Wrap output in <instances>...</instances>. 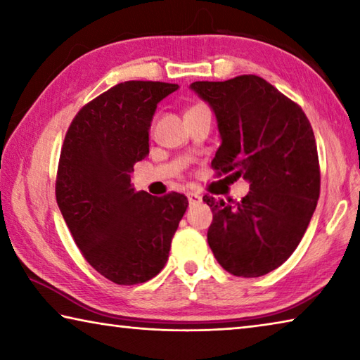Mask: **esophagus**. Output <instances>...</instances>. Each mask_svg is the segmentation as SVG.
I'll return each mask as SVG.
<instances>
[{
    "mask_svg": "<svg viewBox=\"0 0 360 360\" xmlns=\"http://www.w3.org/2000/svg\"><path fill=\"white\" fill-rule=\"evenodd\" d=\"M187 198H188V203H191V205H197V203L202 202V197H200V195L195 193V192H188Z\"/></svg>",
    "mask_w": 360,
    "mask_h": 360,
    "instance_id": "34e87169",
    "label": "esophagus"
}]
</instances>
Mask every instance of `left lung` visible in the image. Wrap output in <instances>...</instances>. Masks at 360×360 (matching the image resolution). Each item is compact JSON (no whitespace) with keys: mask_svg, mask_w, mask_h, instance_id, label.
<instances>
[{"mask_svg":"<svg viewBox=\"0 0 360 360\" xmlns=\"http://www.w3.org/2000/svg\"><path fill=\"white\" fill-rule=\"evenodd\" d=\"M191 89L217 119L222 143L211 167L249 181L241 202L203 197L212 211L208 245L231 275L264 276L295 251L318 205L321 172L311 124L297 103L259 76L198 81Z\"/></svg>","mask_w":360,"mask_h":360,"instance_id":"left-lung-1","label":"left lung"}]
</instances>
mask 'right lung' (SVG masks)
<instances>
[{"mask_svg": "<svg viewBox=\"0 0 360 360\" xmlns=\"http://www.w3.org/2000/svg\"><path fill=\"white\" fill-rule=\"evenodd\" d=\"M178 84L127 81L87 103L60 152L56 195L85 260L109 281L146 283L162 271L187 197H154L131 186L133 165L149 154L158 101Z\"/></svg>", "mask_w": 360, "mask_h": 360, "instance_id": "add662e5", "label": "right lung"}]
</instances>
